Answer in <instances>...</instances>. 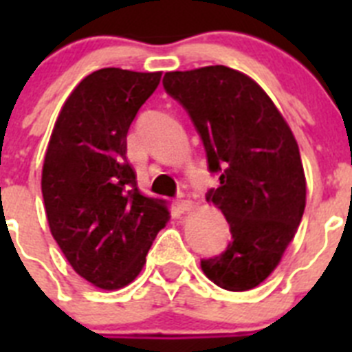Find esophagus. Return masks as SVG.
Listing matches in <instances>:
<instances>
[{
    "instance_id": "1",
    "label": "esophagus",
    "mask_w": 352,
    "mask_h": 352,
    "mask_svg": "<svg viewBox=\"0 0 352 352\" xmlns=\"http://www.w3.org/2000/svg\"><path fill=\"white\" fill-rule=\"evenodd\" d=\"M176 210L179 211V213H186V211H190L192 208V201H188V199H179V201H176Z\"/></svg>"
}]
</instances>
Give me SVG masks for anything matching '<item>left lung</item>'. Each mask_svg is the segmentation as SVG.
Here are the masks:
<instances>
[{
  "label": "left lung",
  "instance_id": "8db88e82",
  "mask_svg": "<svg viewBox=\"0 0 352 352\" xmlns=\"http://www.w3.org/2000/svg\"><path fill=\"white\" fill-rule=\"evenodd\" d=\"M164 89L201 135L220 186L206 194L231 227L220 256L201 261L227 291L266 280L296 234L307 199L303 164L291 129L256 80L223 65L167 72Z\"/></svg>",
  "mask_w": 352,
  "mask_h": 352
}]
</instances>
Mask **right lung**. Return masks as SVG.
<instances>
[{
    "label": "right lung",
    "mask_w": 352,
    "mask_h": 352,
    "mask_svg": "<svg viewBox=\"0 0 352 352\" xmlns=\"http://www.w3.org/2000/svg\"><path fill=\"white\" fill-rule=\"evenodd\" d=\"M162 72L100 68L79 82L56 120L42 195L56 243L72 268L107 291L141 273L169 220L164 201L139 192L126 133Z\"/></svg>",
    "instance_id": "1"
}]
</instances>
